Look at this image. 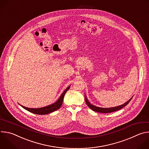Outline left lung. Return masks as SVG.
<instances>
[{
  "label": "left lung",
  "instance_id": "obj_1",
  "mask_svg": "<svg viewBox=\"0 0 149 149\" xmlns=\"http://www.w3.org/2000/svg\"><path fill=\"white\" fill-rule=\"evenodd\" d=\"M133 98V97H132ZM132 98H131L128 101H127L126 102H125L124 104L121 105H118L117 106V107H111V108H101V107H96L95 105H93V104H91L87 100V97H85V100H86V102L87 104V105L88 106V107L93 111L98 112V113H112L117 110H119L120 109H121L122 108L124 107L125 106H126L127 104L129 103V102L131 101V100L132 99Z\"/></svg>",
  "mask_w": 149,
  "mask_h": 149
}]
</instances>
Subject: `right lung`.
Listing matches in <instances>:
<instances>
[{
	"label": "right lung",
	"instance_id": "1",
	"mask_svg": "<svg viewBox=\"0 0 149 149\" xmlns=\"http://www.w3.org/2000/svg\"><path fill=\"white\" fill-rule=\"evenodd\" d=\"M70 86H71L68 87L67 88V89L62 93V94H61V95L60 96L59 99L57 100V101H56L55 102H54L52 104L46 106V107L39 108V109H31V108H27V107H24V106L21 105H20L22 106L24 109H25L27 111H28L32 113H33V114H39V115H44V114H47L51 113L52 112L56 111V110L59 109L61 107V106L62 104L63 97H64V95H65L66 92L70 89Z\"/></svg>",
	"mask_w": 149,
	"mask_h": 149
}]
</instances>
